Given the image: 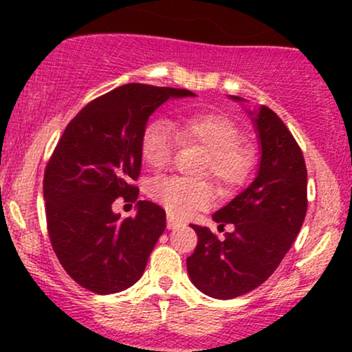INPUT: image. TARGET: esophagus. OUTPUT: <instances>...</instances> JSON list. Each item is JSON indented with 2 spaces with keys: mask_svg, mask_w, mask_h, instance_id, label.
<instances>
[{
  "mask_svg": "<svg viewBox=\"0 0 352 352\" xmlns=\"http://www.w3.org/2000/svg\"><path fill=\"white\" fill-rule=\"evenodd\" d=\"M179 227H182V221L177 220V218H173L172 215H168L167 217V228L168 230H175Z\"/></svg>",
  "mask_w": 352,
  "mask_h": 352,
  "instance_id": "34e87169",
  "label": "esophagus"
}]
</instances>
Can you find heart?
I'll list each match as a JSON object with an SVG mask.
<instances>
[{
    "mask_svg": "<svg viewBox=\"0 0 352 352\" xmlns=\"http://www.w3.org/2000/svg\"><path fill=\"white\" fill-rule=\"evenodd\" d=\"M240 127L227 116L205 112L182 117L175 124L153 119L140 135V157L153 170H164L170 165L177 140L182 145H197L207 152L200 175L215 180L221 193L236 188L248 177L253 155L241 145ZM148 195L159 201L170 215L190 217L207 208L213 201V188L207 182L180 179H157L148 187Z\"/></svg>",
    "mask_w": 352,
    "mask_h": 352,
    "instance_id": "obj_1",
    "label": "heart"
}]
</instances>
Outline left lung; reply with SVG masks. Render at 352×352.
Instances as JSON below:
<instances>
[{
  "label": "left lung",
  "mask_w": 352,
  "mask_h": 352,
  "mask_svg": "<svg viewBox=\"0 0 352 352\" xmlns=\"http://www.w3.org/2000/svg\"><path fill=\"white\" fill-rule=\"evenodd\" d=\"M245 107L246 99L230 96ZM260 145L256 177L213 213L218 228L233 225L218 240L208 227L192 225L199 245L187 258L190 281L207 296L232 300L272 276L305 221L308 173L292 132L272 109H245Z\"/></svg>",
  "instance_id": "1"
}]
</instances>
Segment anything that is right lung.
<instances>
[{
    "label": "right lung",
    "mask_w": 352,
    "mask_h": 352,
    "mask_svg": "<svg viewBox=\"0 0 352 352\" xmlns=\"http://www.w3.org/2000/svg\"><path fill=\"white\" fill-rule=\"evenodd\" d=\"M188 89L125 84L89 102L64 131L44 173L47 232L67 274L96 294L131 288L144 274L165 230V210L139 200L135 215L112 210L117 197L135 201L131 185L142 167L140 135L168 99Z\"/></svg>",
    "instance_id": "1"
}]
</instances>
